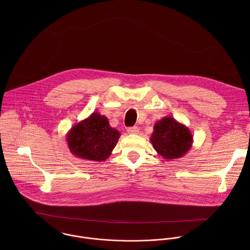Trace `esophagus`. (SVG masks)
Here are the masks:
<instances>
[{"label":"esophagus","mask_w":250,"mask_h":250,"mask_svg":"<svg viewBox=\"0 0 250 250\" xmlns=\"http://www.w3.org/2000/svg\"><path fill=\"white\" fill-rule=\"evenodd\" d=\"M127 132H128L129 134L137 135V134H139L140 129H139V127H138V126H133V127H129V128L127 129Z\"/></svg>","instance_id":"obj_1"}]
</instances>
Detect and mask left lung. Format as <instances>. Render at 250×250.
Masks as SVG:
<instances>
[{"instance_id":"1","label":"left lung","mask_w":250,"mask_h":250,"mask_svg":"<svg viewBox=\"0 0 250 250\" xmlns=\"http://www.w3.org/2000/svg\"><path fill=\"white\" fill-rule=\"evenodd\" d=\"M154 149L166 159L184 156L190 148L192 137L187 127L172 117H165L154 126L151 137Z\"/></svg>"}]
</instances>
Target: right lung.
Here are the masks:
<instances>
[{
    "mask_svg": "<svg viewBox=\"0 0 250 250\" xmlns=\"http://www.w3.org/2000/svg\"><path fill=\"white\" fill-rule=\"evenodd\" d=\"M119 137V132L109 126L107 117L93 112L72 128L67 135V143L75 156L103 162L110 155Z\"/></svg>",
    "mask_w": 250,
    "mask_h": 250,
    "instance_id": "obj_1",
    "label": "right lung"
}]
</instances>
